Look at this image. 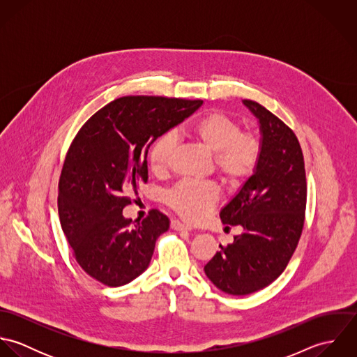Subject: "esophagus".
<instances>
[{"instance_id":"obj_1","label":"esophagus","mask_w":357,"mask_h":357,"mask_svg":"<svg viewBox=\"0 0 357 357\" xmlns=\"http://www.w3.org/2000/svg\"><path fill=\"white\" fill-rule=\"evenodd\" d=\"M170 228L174 231H191V227H188L187 224L178 221V220H173L170 222Z\"/></svg>"}]
</instances>
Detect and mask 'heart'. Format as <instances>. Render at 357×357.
Masks as SVG:
<instances>
[{"instance_id":"heart-1","label":"heart","mask_w":357,"mask_h":357,"mask_svg":"<svg viewBox=\"0 0 357 357\" xmlns=\"http://www.w3.org/2000/svg\"><path fill=\"white\" fill-rule=\"evenodd\" d=\"M183 133L214 153V169L228 185L243 184L255 174L259 163L262 143L255 132H242L241 123L232 116L211 111L191 122ZM176 149L172 133L155 140L149 153L150 167L155 174L167 172ZM218 191L213 184L181 181L169 190L165 201L170 208L188 221H199L217 204Z\"/></svg>"}]
</instances>
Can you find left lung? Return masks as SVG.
<instances>
[{"label":"left lung","mask_w":357,"mask_h":357,"mask_svg":"<svg viewBox=\"0 0 357 357\" xmlns=\"http://www.w3.org/2000/svg\"><path fill=\"white\" fill-rule=\"evenodd\" d=\"M243 102L258 119L262 153L255 174L220 211L224 224L243 232L204 265L213 284L231 296L252 294L276 280L305 221V163L297 136L264 105Z\"/></svg>","instance_id":"obj_1"}]
</instances>
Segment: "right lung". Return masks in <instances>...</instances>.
Wrapping results in <instances>:
<instances>
[{"instance_id":"1","label":"right lung","mask_w":357,"mask_h":357,"mask_svg":"<svg viewBox=\"0 0 357 357\" xmlns=\"http://www.w3.org/2000/svg\"><path fill=\"white\" fill-rule=\"evenodd\" d=\"M202 104L123 96L93 114L74 137L59 180V217L77 262L102 284L123 286L149 268L169 218L153 208L135 224L122 210L149 180L153 142Z\"/></svg>"}]
</instances>
